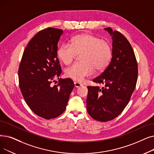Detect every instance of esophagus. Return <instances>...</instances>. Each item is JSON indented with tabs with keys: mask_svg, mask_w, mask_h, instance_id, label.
<instances>
[{
	"mask_svg": "<svg viewBox=\"0 0 154 154\" xmlns=\"http://www.w3.org/2000/svg\"><path fill=\"white\" fill-rule=\"evenodd\" d=\"M74 85L75 88H79V87H81L82 85V84L79 82H74Z\"/></svg>",
	"mask_w": 154,
	"mask_h": 154,
	"instance_id": "1",
	"label": "esophagus"
}]
</instances>
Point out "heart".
<instances>
[{"label": "heart", "instance_id": "heart-1", "mask_svg": "<svg viewBox=\"0 0 154 154\" xmlns=\"http://www.w3.org/2000/svg\"><path fill=\"white\" fill-rule=\"evenodd\" d=\"M77 55L81 63L66 68L65 75L73 81L82 82L94 72H101L108 66L112 55L110 43L90 33H82L70 39V44L64 43L58 49L57 55L63 64L69 65Z\"/></svg>", "mask_w": 154, "mask_h": 154}]
</instances>
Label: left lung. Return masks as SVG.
Wrapping results in <instances>:
<instances>
[{"label": "left lung", "instance_id": "obj_1", "mask_svg": "<svg viewBox=\"0 0 154 154\" xmlns=\"http://www.w3.org/2000/svg\"><path fill=\"white\" fill-rule=\"evenodd\" d=\"M104 29L112 36V58L108 67L92 81L104 86H88L87 97L89 115L102 122L111 121L123 111L135 89L138 78L137 62L128 39L111 28Z\"/></svg>", "mask_w": 154, "mask_h": 154}]
</instances>
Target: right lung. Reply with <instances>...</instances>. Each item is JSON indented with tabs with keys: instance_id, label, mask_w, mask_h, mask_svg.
<instances>
[{
	"instance_id": "1",
	"label": "right lung",
	"mask_w": 154,
	"mask_h": 154,
	"mask_svg": "<svg viewBox=\"0 0 154 154\" xmlns=\"http://www.w3.org/2000/svg\"><path fill=\"white\" fill-rule=\"evenodd\" d=\"M63 30L48 28L39 31L26 46L18 70L19 88L29 108L50 119L64 112L74 88L70 79H59L62 69L57 57L58 42ZM55 77L57 85L50 84Z\"/></svg>"
}]
</instances>
